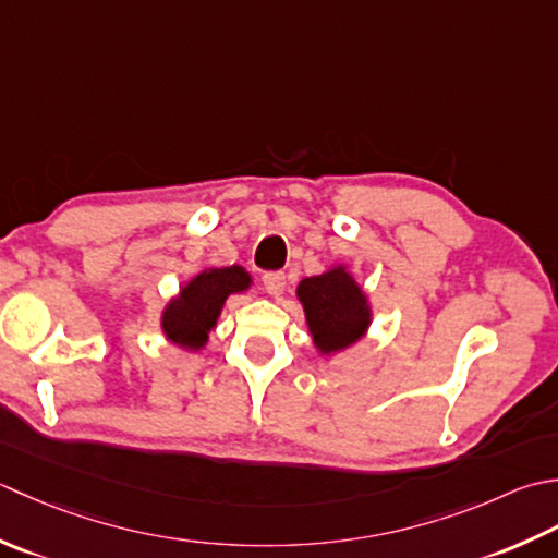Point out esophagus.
<instances>
[{
    "instance_id": "1",
    "label": "esophagus",
    "mask_w": 558,
    "mask_h": 558,
    "mask_svg": "<svg viewBox=\"0 0 558 558\" xmlns=\"http://www.w3.org/2000/svg\"><path fill=\"white\" fill-rule=\"evenodd\" d=\"M263 283H265L267 293L275 295V299H277V295H281L283 289H287V277H283L281 271H269V275L263 277Z\"/></svg>"
}]
</instances>
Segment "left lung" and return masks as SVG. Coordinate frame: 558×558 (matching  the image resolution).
<instances>
[{
    "instance_id": "1",
    "label": "left lung",
    "mask_w": 558,
    "mask_h": 558,
    "mask_svg": "<svg viewBox=\"0 0 558 558\" xmlns=\"http://www.w3.org/2000/svg\"><path fill=\"white\" fill-rule=\"evenodd\" d=\"M305 325L320 356L359 344L373 323V305L349 265L339 263L317 277H305L295 287Z\"/></svg>"
}]
</instances>
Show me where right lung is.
Segmentation results:
<instances>
[{"label":"right lung","mask_w":558,"mask_h":558,"mask_svg":"<svg viewBox=\"0 0 558 558\" xmlns=\"http://www.w3.org/2000/svg\"><path fill=\"white\" fill-rule=\"evenodd\" d=\"M253 277L241 265L204 267L190 277L161 311V332L170 344L197 354L209 342L229 295L245 293Z\"/></svg>","instance_id":"right-lung-1"}]
</instances>
